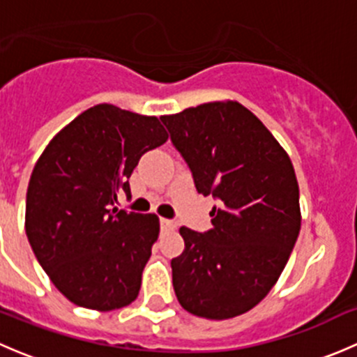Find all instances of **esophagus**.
Returning a JSON list of instances; mask_svg holds the SVG:
<instances>
[{
    "instance_id": "esophagus-1",
    "label": "esophagus",
    "mask_w": 357,
    "mask_h": 357,
    "mask_svg": "<svg viewBox=\"0 0 357 357\" xmlns=\"http://www.w3.org/2000/svg\"><path fill=\"white\" fill-rule=\"evenodd\" d=\"M160 226H162V229H165V231H172V229H176V221H174V219L162 218L160 219Z\"/></svg>"
}]
</instances>
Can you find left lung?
Returning <instances> with one entry per match:
<instances>
[{"mask_svg": "<svg viewBox=\"0 0 357 357\" xmlns=\"http://www.w3.org/2000/svg\"><path fill=\"white\" fill-rule=\"evenodd\" d=\"M160 119L197 192L218 200L211 229H179L185 250L171 261L176 297L200 318H235L269 294L297 242L294 165L238 102L204 103Z\"/></svg>", "mask_w": 357, "mask_h": 357, "instance_id": "1", "label": "left lung"}]
</instances>
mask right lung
<instances>
[{
	"mask_svg": "<svg viewBox=\"0 0 357 357\" xmlns=\"http://www.w3.org/2000/svg\"><path fill=\"white\" fill-rule=\"evenodd\" d=\"M165 142L157 117L102 103L66 126L36 162L25 233L53 285L75 305L114 311L138 297L158 218L115 202L131 197L129 178L143 153Z\"/></svg>",
	"mask_w": 357,
	"mask_h": 357,
	"instance_id": "1",
	"label": "right lung"
}]
</instances>
